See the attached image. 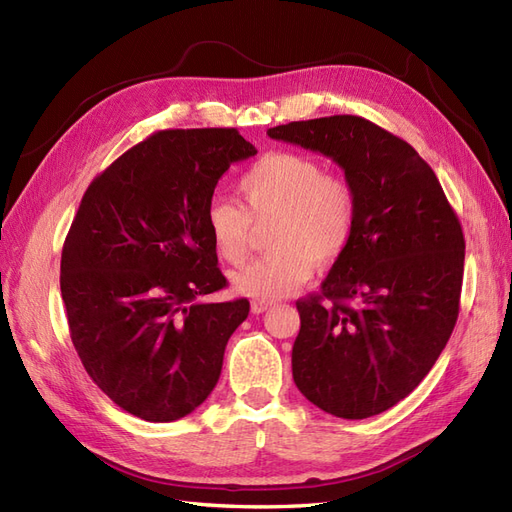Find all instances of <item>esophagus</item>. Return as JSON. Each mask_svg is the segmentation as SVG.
<instances>
[{
	"mask_svg": "<svg viewBox=\"0 0 512 512\" xmlns=\"http://www.w3.org/2000/svg\"><path fill=\"white\" fill-rule=\"evenodd\" d=\"M271 305H273L271 301H260V299H256V301H252V314L267 312V309H269Z\"/></svg>",
	"mask_w": 512,
	"mask_h": 512,
	"instance_id": "obj_1",
	"label": "esophagus"
}]
</instances>
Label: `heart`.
Instances as JSON below:
<instances>
[{
    "instance_id": "b5f03b06",
    "label": "heart",
    "mask_w": 512,
    "mask_h": 512,
    "mask_svg": "<svg viewBox=\"0 0 512 512\" xmlns=\"http://www.w3.org/2000/svg\"><path fill=\"white\" fill-rule=\"evenodd\" d=\"M243 207L213 198L205 226L215 254L232 267L250 256L254 232L269 228V254L232 275L245 297L271 301L303 286L314 265L327 269L342 258L356 226V194L342 175L327 173L312 156L273 151L239 181Z\"/></svg>"
}]
</instances>
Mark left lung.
Returning <instances> with one entry per match:
<instances>
[{
    "mask_svg": "<svg viewBox=\"0 0 512 512\" xmlns=\"http://www.w3.org/2000/svg\"><path fill=\"white\" fill-rule=\"evenodd\" d=\"M331 158L356 194L346 254L297 301L292 378L320 410L367 418L408 397L459 316L466 241L431 166L363 117L290 121L267 132Z\"/></svg>",
    "mask_w": 512,
    "mask_h": 512,
    "instance_id": "1",
    "label": "left lung"
}]
</instances>
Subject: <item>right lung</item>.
Masks as SVG:
<instances>
[{
  "instance_id": "add662e5",
  "label": "right lung",
  "mask_w": 512,
  "mask_h": 512,
  "mask_svg": "<svg viewBox=\"0 0 512 512\" xmlns=\"http://www.w3.org/2000/svg\"><path fill=\"white\" fill-rule=\"evenodd\" d=\"M256 156L235 128L160 130L119 156L81 200L61 252L72 344L102 393L143 421L196 410L222 374L250 301L226 288L205 209L232 162Z\"/></svg>"
}]
</instances>
